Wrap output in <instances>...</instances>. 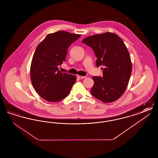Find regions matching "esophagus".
<instances>
[{"instance_id": "esophagus-1", "label": "esophagus", "mask_w": 158, "mask_h": 158, "mask_svg": "<svg viewBox=\"0 0 158 158\" xmlns=\"http://www.w3.org/2000/svg\"><path fill=\"white\" fill-rule=\"evenodd\" d=\"M77 77L79 79H85L86 77V76H82L77 75Z\"/></svg>"}]
</instances>
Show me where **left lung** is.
<instances>
[{"label":"left lung","mask_w":158,"mask_h":158,"mask_svg":"<svg viewBox=\"0 0 158 158\" xmlns=\"http://www.w3.org/2000/svg\"><path fill=\"white\" fill-rule=\"evenodd\" d=\"M82 42L94 51L97 67H104L102 77H92L91 94L105 103L117 100L126 89L132 71L130 56L123 41L107 32L85 38Z\"/></svg>","instance_id":"obj_1"}]
</instances>
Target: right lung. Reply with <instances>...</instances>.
<instances>
[{
	"mask_svg": "<svg viewBox=\"0 0 158 158\" xmlns=\"http://www.w3.org/2000/svg\"><path fill=\"white\" fill-rule=\"evenodd\" d=\"M81 34L59 31L48 34L38 44L31 64V80L38 94L49 102H58L69 94L75 75L62 73L59 66L66 60L69 47Z\"/></svg>",
	"mask_w": 158,
	"mask_h": 158,
	"instance_id": "obj_1",
	"label": "right lung"
}]
</instances>
